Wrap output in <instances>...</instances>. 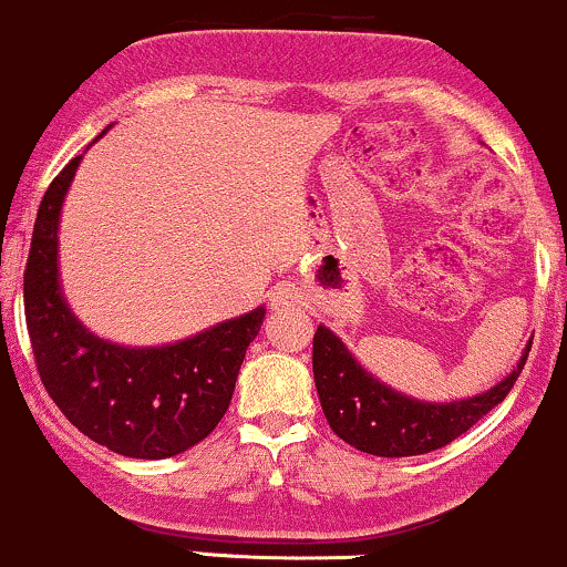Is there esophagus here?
<instances>
[{
	"label": "esophagus",
	"instance_id": "obj_1",
	"mask_svg": "<svg viewBox=\"0 0 567 567\" xmlns=\"http://www.w3.org/2000/svg\"><path fill=\"white\" fill-rule=\"evenodd\" d=\"M299 305V291L295 284H278L276 289L270 291V308L276 312L295 310Z\"/></svg>",
	"mask_w": 567,
	"mask_h": 567
}]
</instances>
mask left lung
<instances>
[{
	"mask_svg": "<svg viewBox=\"0 0 567 567\" xmlns=\"http://www.w3.org/2000/svg\"><path fill=\"white\" fill-rule=\"evenodd\" d=\"M528 352L530 342L515 369L491 390L445 403L419 401L365 371L348 344L321 323L312 337V374L329 427L344 443L371 456L401 458L443 449L494 411L515 388Z\"/></svg>",
	"mask_w": 567,
	"mask_h": 567,
	"instance_id": "left-lung-1",
	"label": "left lung"
}]
</instances>
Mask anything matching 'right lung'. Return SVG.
I'll return each mask as SVG.
<instances>
[{"instance_id": "add662e5", "label": "right lung", "mask_w": 567, "mask_h": 567, "mask_svg": "<svg viewBox=\"0 0 567 567\" xmlns=\"http://www.w3.org/2000/svg\"><path fill=\"white\" fill-rule=\"evenodd\" d=\"M82 158H71L47 188L23 272L39 377L63 416L90 441L130 458L177 456L202 443L228 411L265 308L153 348H126L86 329L65 302L58 265L60 212Z\"/></svg>"}]
</instances>
